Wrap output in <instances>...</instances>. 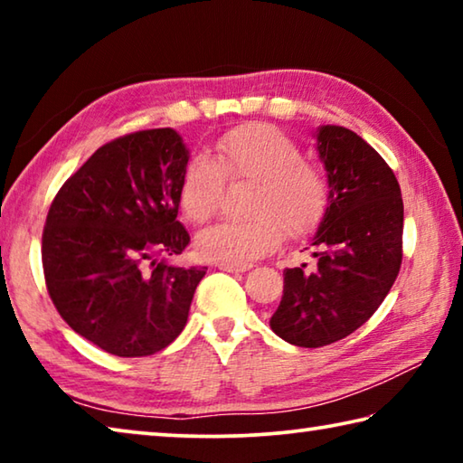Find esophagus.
<instances>
[{"instance_id": "1", "label": "esophagus", "mask_w": 463, "mask_h": 463, "mask_svg": "<svg viewBox=\"0 0 463 463\" xmlns=\"http://www.w3.org/2000/svg\"><path fill=\"white\" fill-rule=\"evenodd\" d=\"M218 269L222 271H229V273H242V271H249L250 265H237V263H218Z\"/></svg>"}]
</instances>
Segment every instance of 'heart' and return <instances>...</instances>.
Segmentation results:
<instances>
[{"label": "heart", "mask_w": 463, "mask_h": 463, "mask_svg": "<svg viewBox=\"0 0 463 463\" xmlns=\"http://www.w3.org/2000/svg\"><path fill=\"white\" fill-rule=\"evenodd\" d=\"M226 182H250L245 222H221L203 231L195 249L203 260L245 265L268 255L288 237H304L323 218L328 184L317 165L284 132L247 124L216 140L214 159L195 155L185 163L177 187L187 222L206 224L216 214Z\"/></svg>", "instance_id": "b5f03b06"}]
</instances>
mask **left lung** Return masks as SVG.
I'll use <instances>...</instances> for the list:
<instances>
[{
	"instance_id": "obj_1",
	"label": "left lung",
	"mask_w": 463,
	"mask_h": 463,
	"mask_svg": "<svg viewBox=\"0 0 463 463\" xmlns=\"http://www.w3.org/2000/svg\"><path fill=\"white\" fill-rule=\"evenodd\" d=\"M317 153L328 203L312 237L317 269L284 271L271 331L298 347H325L362 326L396 281L404 206L394 171L354 130L325 124Z\"/></svg>"
}]
</instances>
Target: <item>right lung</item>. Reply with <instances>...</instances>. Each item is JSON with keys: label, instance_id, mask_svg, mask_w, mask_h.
Instances as JSON below:
<instances>
[{"label": "right lung", "instance_id": "1", "mask_svg": "<svg viewBox=\"0 0 463 463\" xmlns=\"http://www.w3.org/2000/svg\"><path fill=\"white\" fill-rule=\"evenodd\" d=\"M190 151L174 128L99 146L52 200L43 232L51 300L77 335L118 357L165 349L184 331L208 268H177L190 234L177 187Z\"/></svg>", "mask_w": 463, "mask_h": 463}]
</instances>
